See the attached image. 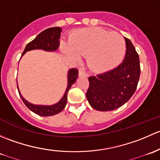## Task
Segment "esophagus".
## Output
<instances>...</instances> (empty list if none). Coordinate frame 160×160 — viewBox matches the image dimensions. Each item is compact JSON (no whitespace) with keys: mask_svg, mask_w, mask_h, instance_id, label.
Masks as SVG:
<instances>
[{"mask_svg":"<svg viewBox=\"0 0 160 160\" xmlns=\"http://www.w3.org/2000/svg\"><path fill=\"white\" fill-rule=\"evenodd\" d=\"M78 75H79L80 77H87L88 76V74L86 73L85 72H84L83 70H79V72H78Z\"/></svg>","mask_w":160,"mask_h":160,"instance_id":"obj_1","label":"esophagus"}]
</instances>
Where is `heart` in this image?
I'll return each instance as SVG.
<instances>
[{
    "instance_id": "1",
    "label": "heart",
    "mask_w": 160,
    "mask_h": 160,
    "mask_svg": "<svg viewBox=\"0 0 160 160\" xmlns=\"http://www.w3.org/2000/svg\"><path fill=\"white\" fill-rule=\"evenodd\" d=\"M61 50L74 62L86 57L88 68L93 72L111 70L120 63L126 52V42L118 33L102 28H86L69 35L68 43L62 42Z\"/></svg>"
}]
</instances>
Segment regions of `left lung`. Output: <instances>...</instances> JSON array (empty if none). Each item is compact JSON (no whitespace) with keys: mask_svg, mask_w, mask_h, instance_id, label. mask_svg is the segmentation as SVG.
Segmentation results:
<instances>
[{"mask_svg":"<svg viewBox=\"0 0 160 160\" xmlns=\"http://www.w3.org/2000/svg\"><path fill=\"white\" fill-rule=\"evenodd\" d=\"M126 52L123 62L116 68L90 76L86 92L88 102L98 111H112L130 99L136 92L140 75L139 55L129 39L125 38Z\"/></svg>","mask_w":160,"mask_h":160,"instance_id":"left-lung-1","label":"left lung"}]
</instances>
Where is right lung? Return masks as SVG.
I'll return each instance as SVG.
<instances>
[{
    "mask_svg": "<svg viewBox=\"0 0 160 160\" xmlns=\"http://www.w3.org/2000/svg\"><path fill=\"white\" fill-rule=\"evenodd\" d=\"M61 32L62 28L59 27L50 28L46 30L41 32L35 38L26 45L24 52H23L22 57L27 52L34 49H42V50L47 51V52H55L59 47V39H60ZM78 76V71L76 68H71L68 72V86H67L66 91L64 94L62 99L57 102L56 104L52 105H34L28 102L24 97L21 95V92L19 91L18 85L17 86L18 90L20 97L22 99L23 102L25 104L26 106L34 112L35 114L39 115L41 116H51L61 112L65 108V105L67 104V95L69 89L71 88L72 85L76 81Z\"/></svg>",
    "mask_w": 160,
    "mask_h": 160,
    "instance_id": "right-lung-1",
    "label": "right lung"
}]
</instances>
